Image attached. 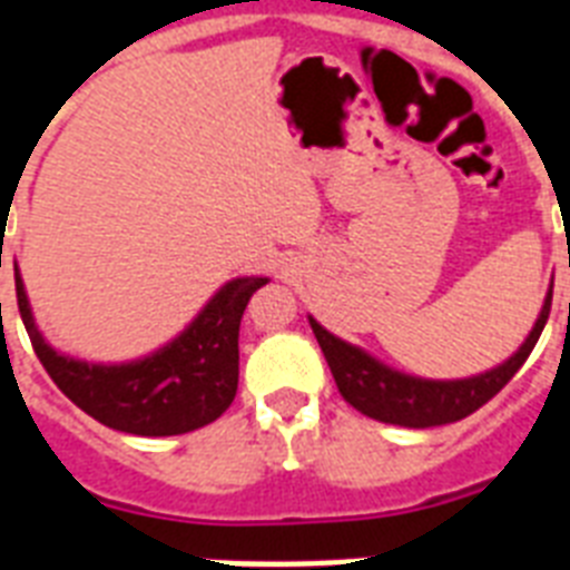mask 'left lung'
Segmentation results:
<instances>
[{
    "label": "left lung",
    "instance_id": "1",
    "mask_svg": "<svg viewBox=\"0 0 570 570\" xmlns=\"http://www.w3.org/2000/svg\"><path fill=\"white\" fill-rule=\"evenodd\" d=\"M550 302H553V293H548L544 311H541L527 343L518 348V355L509 357L503 366H497L491 373L464 381H425L393 373L384 364L364 355L361 348L348 346L340 337L328 334L316 320H311V328L320 340L331 375L337 381L340 396L346 399L348 405L357 407L361 414L373 416L379 423L429 429V425L464 420L512 381V375L521 370L523 361L530 357V352L539 343L544 322L550 316Z\"/></svg>",
    "mask_w": 570,
    "mask_h": 570
}]
</instances>
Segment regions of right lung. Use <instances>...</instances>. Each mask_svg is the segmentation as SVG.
<instances>
[{"mask_svg":"<svg viewBox=\"0 0 570 570\" xmlns=\"http://www.w3.org/2000/svg\"><path fill=\"white\" fill-rule=\"evenodd\" d=\"M266 277H236L156 355L124 366L82 364L52 352L35 328L17 275V307L40 364L73 405L97 423L141 438L195 432L230 407L239 384V322Z\"/></svg>","mask_w":570,"mask_h":570,"instance_id":"right-lung-1","label":"right lung"}]
</instances>
